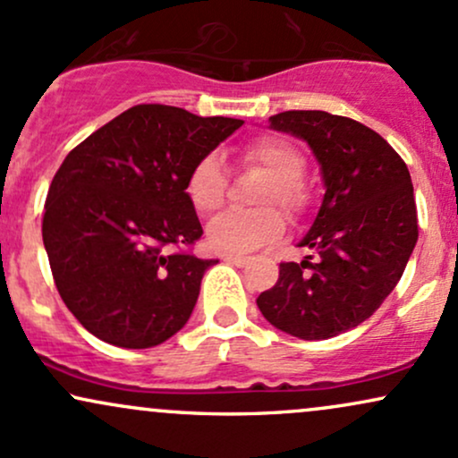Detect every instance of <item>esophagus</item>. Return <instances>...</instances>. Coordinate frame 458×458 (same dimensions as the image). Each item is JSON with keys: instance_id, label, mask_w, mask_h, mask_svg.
Masks as SVG:
<instances>
[{"instance_id": "1", "label": "esophagus", "mask_w": 458, "mask_h": 458, "mask_svg": "<svg viewBox=\"0 0 458 458\" xmlns=\"http://www.w3.org/2000/svg\"><path fill=\"white\" fill-rule=\"evenodd\" d=\"M224 260L228 262V265H234V267H245L247 262H250V259H245V256H224Z\"/></svg>"}]
</instances>
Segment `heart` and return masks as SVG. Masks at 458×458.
Instances as JSON below:
<instances>
[{"label": "heart", "mask_w": 458, "mask_h": 458, "mask_svg": "<svg viewBox=\"0 0 458 458\" xmlns=\"http://www.w3.org/2000/svg\"><path fill=\"white\" fill-rule=\"evenodd\" d=\"M243 159L271 178V185L267 187L265 198H262L265 207L277 204L291 217L303 211L306 193L299 182L306 172V161L295 146L280 138H260L247 146ZM185 191L191 207L199 215H208L222 207L225 198V174L222 161L215 152L202 157L191 167ZM282 233L284 217L276 208H262L256 213L225 211L208 224L207 241L215 251L243 256L273 243L280 239Z\"/></svg>", "instance_id": "1"}]
</instances>
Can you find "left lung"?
<instances>
[{"label": "left lung", "mask_w": 458, "mask_h": 458, "mask_svg": "<svg viewBox=\"0 0 458 458\" xmlns=\"http://www.w3.org/2000/svg\"><path fill=\"white\" fill-rule=\"evenodd\" d=\"M269 129L306 141L325 193L297 243L317 260L282 262L276 286L256 303L295 338H334L370 318L401 280L418 241L411 176L379 133L344 115L282 112Z\"/></svg>", "instance_id": "obj_1"}]
</instances>
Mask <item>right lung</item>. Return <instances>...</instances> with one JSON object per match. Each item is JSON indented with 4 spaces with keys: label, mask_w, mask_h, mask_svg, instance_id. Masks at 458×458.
Here are the masks:
<instances>
[{
    "label": "right lung",
    "mask_w": 458,
    "mask_h": 458,
    "mask_svg": "<svg viewBox=\"0 0 458 458\" xmlns=\"http://www.w3.org/2000/svg\"><path fill=\"white\" fill-rule=\"evenodd\" d=\"M241 124L135 105L68 152L47 193L43 243L62 301L92 335L148 349L185 327L217 260L163 250L202 236L187 176Z\"/></svg>",
    "instance_id": "right-lung-1"
}]
</instances>
